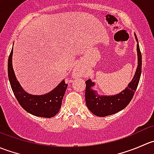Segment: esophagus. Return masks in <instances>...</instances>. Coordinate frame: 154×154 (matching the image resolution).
I'll return each mask as SVG.
<instances>
[{
  "mask_svg": "<svg viewBox=\"0 0 154 154\" xmlns=\"http://www.w3.org/2000/svg\"><path fill=\"white\" fill-rule=\"evenodd\" d=\"M74 75L76 77H80L82 75V71L80 68H77L74 70Z\"/></svg>",
  "mask_w": 154,
  "mask_h": 154,
  "instance_id": "esophagus-1",
  "label": "esophagus"
}]
</instances>
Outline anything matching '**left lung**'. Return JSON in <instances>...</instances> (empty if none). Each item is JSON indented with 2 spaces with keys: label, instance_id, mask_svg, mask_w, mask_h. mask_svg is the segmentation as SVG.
Segmentation results:
<instances>
[{
  "label": "left lung",
  "instance_id": "8db88e82",
  "mask_svg": "<svg viewBox=\"0 0 154 154\" xmlns=\"http://www.w3.org/2000/svg\"><path fill=\"white\" fill-rule=\"evenodd\" d=\"M136 39L138 42L136 35ZM137 55L138 67L136 68L134 77L128 84V86L119 94L112 96H100L97 94V91L91 88V87L95 85L94 82L91 81L90 79L86 81L85 97L86 106L93 114L99 117L110 116L125 109L131 101L137 88L142 73V54L139 43L137 44Z\"/></svg>",
  "mask_w": 154,
  "mask_h": 154
}]
</instances>
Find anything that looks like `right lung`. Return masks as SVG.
I'll return each instance as SVG.
<instances>
[{
    "mask_svg": "<svg viewBox=\"0 0 154 154\" xmlns=\"http://www.w3.org/2000/svg\"><path fill=\"white\" fill-rule=\"evenodd\" d=\"M12 49L8 59V77L12 91L17 100L24 110L33 116L52 118L58 113L68 84L63 80L55 88L42 95H34L26 92L17 80L12 68Z\"/></svg>",
    "mask_w": 154,
    "mask_h": 154,
    "instance_id": "1",
    "label": "right lung"
}]
</instances>
